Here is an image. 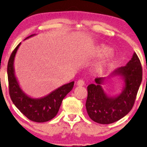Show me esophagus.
Returning <instances> with one entry per match:
<instances>
[{
    "label": "esophagus",
    "instance_id": "34e87169",
    "mask_svg": "<svg viewBox=\"0 0 147 147\" xmlns=\"http://www.w3.org/2000/svg\"><path fill=\"white\" fill-rule=\"evenodd\" d=\"M84 81H83V80H79V81H77V85H78V86H83V85H84Z\"/></svg>",
    "mask_w": 147,
    "mask_h": 147
}]
</instances>
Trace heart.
Returning <instances> with one entry per match:
<instances>
[{"label":"heart","mask_w":147,"mask_h":147,"mask_svg":"<svg viewBox=\"0 0 147 147\" xmlns=\"http://www.w3.org/2000/svg\"><path fill=\"white\" fill-rule=\"evenodd\" d=\"M111 51V49L109 47L102 45L95 50L94 55L98 57H101L109 54ZM113 63H114V57L113 55H109L96 65L94 70L98 75H102L112 67Z\"/></svg>","instance_id":"obj_1"}]
</instances>
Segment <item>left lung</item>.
Wrapping results in <instances>:
<instances>
[{
	"label": "left lung",
	"mask_w": 147,
	"mask_h": 147,
	"mask_svg": "<svg viewBox=\"0 0 147 147\" xmlns=\"http://www.w3.org/2000/svg\"><path fill=\"white\" fill-rule=\"evenodd\" d=\"M114 76L121 78L124 86L121 92L111 96L104 92L102 85ZM142 79V66L135 52L125 66L116 69L107 78L96 79V83L87 86L85 107L91 119L100 124H110L125 117L132 109Z\"/></svg>",
	"instance_id": "1"
}]
</instances>
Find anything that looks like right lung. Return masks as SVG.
Here are the masks:
<instances>
[{
    "label": "right lung",
    "mask_w": 147,
    "mask_h": 147,
    "mask_svg": "<svg viewBox=\"0 0 147 147\" xmlns=\"http://www.w3.org/2000/svg\"><path fill=\"white\" fill-rule=\"evenodd\" d=\"M32 34L24 40L35 36ZM21 42L12 52L7 66L9 94L15 106L28 119L34 122L42 123L51 120L56 116L65 96L72 90L74 81L63 85L49 94L41 98H32L22 90L15 74V57Z\"/></svg>",
    "instance_id": "1"
}]
</instances>
